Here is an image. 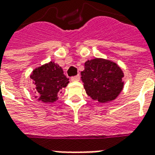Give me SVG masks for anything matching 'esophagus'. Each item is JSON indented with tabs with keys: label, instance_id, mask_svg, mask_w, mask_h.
<instances>
[{
	"label": "esophagus",
	"instance_id": "esophagus-1",
	"mask_svg": "<svg viewBox=\"0 0 155 155\" xmlns=\"http://www.w3.org/2000/svg\"><path fill=\"white\" fill-rule=\"evenodd\" d=\"M80 78H81V76H80V74H78V75H76V76H73V77H71V81H80Z\"/></svg>",
	"mask_w": 155,
	"mask_h": 155
}]
</instances>
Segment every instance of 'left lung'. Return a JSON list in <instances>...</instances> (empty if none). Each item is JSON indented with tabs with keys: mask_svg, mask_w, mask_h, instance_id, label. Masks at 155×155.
<instances>
[{
	"mask_svg": "<svg viewBox=\"0 0 155 155\" xmlns=\"http://www.w3.org/2000/svg\"><path fill=\"white\" fill-rule=\"evenodd\" d=\"M81 74L86 94L99 103L114 101L123 91V71L110 60L94 58L85 61Z\"/></svg>",
	"mask_w": 155,
	"mask_h": 155,
	"instance_id": "1",
	"label": "left lung"
}]
</instances>
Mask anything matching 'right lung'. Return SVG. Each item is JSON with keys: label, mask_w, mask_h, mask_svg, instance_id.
Returning <instances> with one entry per match:
<instances>
[{"label": "right lung", "mask_w": 155, "mask_h": 155, "mask_svg": "<svg viewBox=\"0 0 155 155\" xmlns=\"http://www.w3.org/2000/svg\"><path fill=\"white\" fill-rule=\"evenodd\" d=\"M30 78L35 85V98L43 103H54L69 84L62 68L53 61L33 70Z\"/></svg>", "instance_id": "right-lung-1"}]
</instances>
